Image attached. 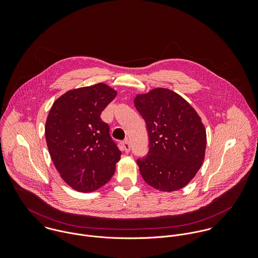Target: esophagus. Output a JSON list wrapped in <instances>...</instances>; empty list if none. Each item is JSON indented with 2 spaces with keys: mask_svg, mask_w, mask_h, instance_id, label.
Returning a JSON list of instances; mask_svg holds the SVG:
<instances>
[{
  "mask_svg": "<svg viewBox=\"0 0 258 258\" xmlns=\"http://www.w3.org/2000/svg\"><path fill=\"white\" fill-rule=\"evenodd\" d=\"M122 147H123L124 151H125L126 153L130 152V150H131V146H130V142H129V140H128V139H126V140H124V141L122 142Z\"/></svg>",
  "mask_w": 258,
  "mask_h": 258,
  "instance_id": "1",
  "label": "esophagus"
}]
</instances>
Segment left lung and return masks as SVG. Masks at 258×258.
<instances>
[{
	"label": "left lung",
	"mask_w": 258,
	"mask_h": 258,
	"mask_svg": "<svg viewBox=\"0 0 258 258\" xmlns=\"http://www.w3.org/2000/svg\"><path fill=\"white\" fill-rule=\"evenodd\" d=\"M134 103L149 136L147 155L137 160L142 178L162 191L184 187L205 159L207 134L201 117L181 95L166 88L138 94Z\"/></svg>",
	"instance_id": "8db88e82"
}]
</instances>
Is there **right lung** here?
I'll list each match as a JSON object with an SVG mask.
<instances>
[{"instance_id":"add662e5","label":"right lung","mask_w":258,"mask_h":258,"mask_svg":"<svg viewBox=\"0 0 258 258\" xmlns=\"http://www.w3.org/2000/svg\"><path fill=\"white\" fill-rule=\"evenodd\" d=\"M117 92L104 83L70 90L57 98L45 122V140L62 180L73 188L93 191L115 173L121 151L101 112Z\"/></svg>"}]
</instances>
